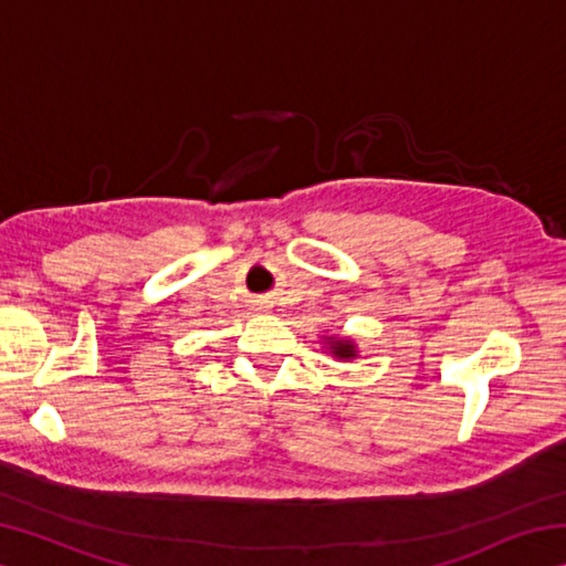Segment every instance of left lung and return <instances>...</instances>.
<instances>
[{"mask_svg":"<svg viewBox=\"0 0 566 566\" xmlns=\"http://www.w3.org/2000/svg\"><path fill=\"white\" fill-rule=\"evenodd\" d=\"M332 352H334V357H342V359L354 357V347L349 342H332Z\"/></svg>","mask_w":566,"mask_h":566,"instance_id":"left-lung-1","label":"left lung"}]
</instances>
